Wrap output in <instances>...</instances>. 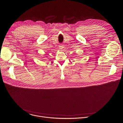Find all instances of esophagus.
Instances as JSON below:
<instances>
[{
    "instance_id": "esophagus-1",
    "label": "esophagus",
    "mask_w": 123,
    "mask_h": 123,
    "mask_svg": "<svg viewBox=\"0 0 123 123\" xmlns=\"http://www.w3.org/2000/svg\"><path fill=\"white\" fill-rule=\"evenodd\" d=\"M60 49H61V50H62V49H63L62 46H60Z\"/></svg>"
}]
</instances>
